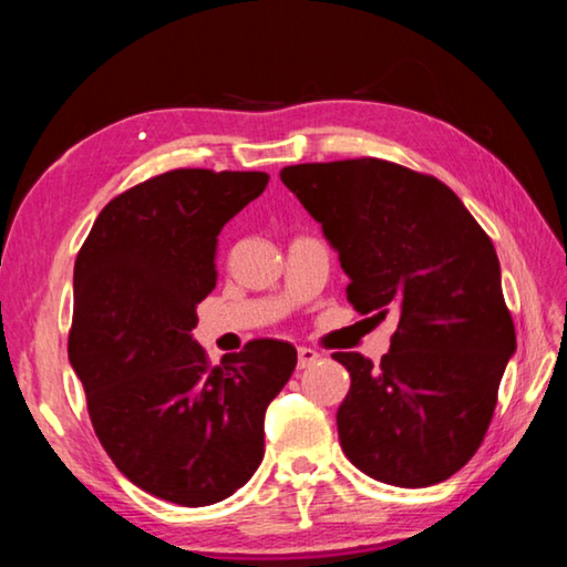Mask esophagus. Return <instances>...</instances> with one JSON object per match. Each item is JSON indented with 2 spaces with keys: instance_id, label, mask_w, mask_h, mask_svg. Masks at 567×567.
<instances>
[{
  "instance_id": "obj_1",
  "label": "esophagus",
  "mask_w": 567,
  "mask_h": 567,
  "mask_svg": "<svg viewBox=\"0 0 567 567\" xmlns=\"http://www.w3.org/2000/svg\"><path fill=\"white\" fill-rule=\"evenodd\" d=\"M320 358V352H315L312 348H297V368L305 370L310 368V364Z\"/></svg>"
}]
</instances>
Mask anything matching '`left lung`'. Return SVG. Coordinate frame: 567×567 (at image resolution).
Returning a JSON list of instances; mask_svg holds the SVG:
<instances>
[{"label":"left lung","instance_id":"8db88e82","mask_svg":"<svg viewBox=\"0 0 567 567\" xmlns=\"http://www.w3.org/2000/svg\"><path fill=\"white\" fill-rule=\"evenodd\" d=\"M280 179L340 255L354 310L398 312L380 364L332 354L350 372L342 453L380 483H443L483 443L515 352L491 237L443 182L385 159L292 165Z\"/></svg>","mask_w":567,"mask_h":567}]
</instances>
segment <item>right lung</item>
I'll use <instances>...</instances> for the list:
<instances>
[{
	"label": "right lung",
	"instance_id": "right-lung-1",
	"mask_svg": "<svg viewBox=\"0 0 567 567\" xmlns=\"http://www.w3.org/2000/svg\"><path fill=\"white\" fill-rule=\"evenodd\" d=\"M265 172L172 169L122 192L74 262L70 362L120 473L167 503L203 507L265 455V410L297 350L252 340L209 368L192 338L215 290L217 235L267 187Z\"/></svg>",
	"mask_w": 567,
	"mask_h": 567
}]
</instances>
